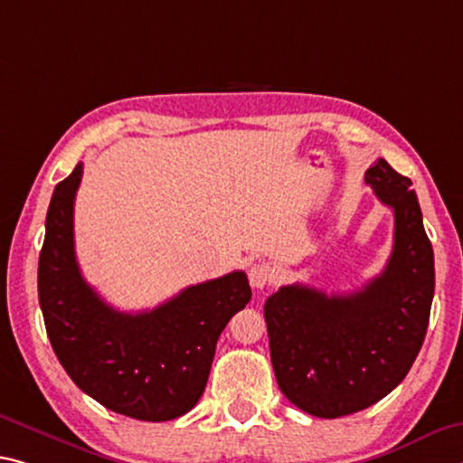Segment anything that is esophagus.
I'll list each match as a JSON object with an SVG mask.
<instances>
[{"mask_svg":"<svg viewBox=\"0 0 463 463\" xmlns=\"http://www.w3.org/2000/svg\"><path fill=\"white\" fill-rule=\"evenodd\" d=\"M276 280V269L269 261H255L249 268V282L253 288H263Z\"/></svg>","mask_w":463,"mask_h":463,"instance_id":"esophagus-1","label":"esophagus"}]
</instances>
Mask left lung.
<instances>
[{
    "mask_svg": "<svg viewBox=\"0 0 463 463\" xmlns=\"http://www.w3.org/2000/svg\"><path fill=\"white\" fill-rule=\"evenodd\" d=\"M364 181L393 210L385 269L348 295L282 286L263 307L278 385L319 418L354 414L402 383L427 335L435 295V258L412 181L383 158Z\"/></svg>",
    "mask_w": 463,
    "mask_h": 463,
    "instance_id": "1",
    "label": "left lung"
}]
</instances>
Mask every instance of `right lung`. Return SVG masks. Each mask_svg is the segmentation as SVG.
<instances>
[{"mask_svg": "<svg viewBox=\"0 0 463 463\" xmlns=\"http://www.w3.org/2000/svg\"><path fill=\"white\" fill-rule=\"evenodd\" d=\"M82 163L57 183L39 258L47 335L80 390L117 414L173 420L202 398L216 342L251 300L245 271L187 286L152 311L113 309L82 278L73 247V200Z\"/></svg>", "mask_w": 463, "mask_h": 463, "instance_id": "1", "label": "right lung"}]
</instances>
